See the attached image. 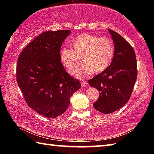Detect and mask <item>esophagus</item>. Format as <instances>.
Returning a JSON list of instances; mask_svg holds the SVG:
<instances>
[{"label":"esophagus","instance_id":"esophagus-1","mask_svg":"<svg viewBox=\"0 0 154 154\" xmlns=\"http://www.w3.org/2000/svg\"><path fill=\"white\" fill-rule=\"evenodd\" d=\"M81 85H82V87H85V86L88 85V84H89L85 81H81Z\"/></svg>","mask_w":154,"mask_h":154}]
</instances>
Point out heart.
<instances>
[{
	"instance_id": "obj_1",
	"label": "heart",
	"mask_w": 154,
	"mask_h": 154,
	"mask_svg": "<svg viewBox=\"0 0 154 154\" xmlns=\"http://www.w3.org/2000/svg\"><path fill=\"white\" fill-rule=\"evenodd\" d=\"M73 48L65 45L61 49L60 57L65 67L69 68L79 60L83 61L71 68L69 73L77 78L91 76L104 71L112 62L114 54L112 42L105 37L84 34L72 42Z\"/></svg>"
}]
</instances>
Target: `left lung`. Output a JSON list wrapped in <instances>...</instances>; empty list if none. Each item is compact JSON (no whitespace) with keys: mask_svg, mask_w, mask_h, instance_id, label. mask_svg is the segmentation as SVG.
I'll list each match as a JSON object with an SVG mask.
<instances>
[{"mask_svg":"<svg viewBox=\"0 0 154 154\" xmlns=\"http://www.w3.org/2000/svg\"><path fill=\"white\" fill-rule=\"evenodd\" d=\"M109 32L114 44L112 62L106 69L88 81L99 91L93 106L104 114L119 110L128 101L138 74L136 54L131 45L116 32Z\"/></svg>","mask_w":154,"mask_h":154,"instance_id":"left-lung-1","label":"left lung"}]
</instances>
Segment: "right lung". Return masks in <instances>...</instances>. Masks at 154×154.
I'll return each instance as SVG.
<instances>
[{"instance_id":"add662e5","label":"right lung","mask_w":154,"mask_h":154,"mask_svg":"<svg viewBox=\"0 0 154 154\" xmlns=\"http://www.w3.org/2000/svg\"><path fill=\"white\" fill-rule=\"evenodd\" d=\"M70 33L68 30L43 32L18 59L16 79L26 102L49 119L64 113L71 97L81 87L65 71L60 57L61 45Z\"/></svg>"}]
</instances>
